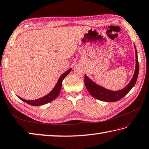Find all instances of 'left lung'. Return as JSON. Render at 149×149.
I'll use <instances>...</instances> for the list:
<instances>
[{"instance_id": "1", "label": "left lung", "mask_w": 149, "mask_h": 149, "mask_svg": "<svg viewBox=\"0 0 149 149\" xmlns=\"http://www.w3.org/2000/svg\"><path fill=\"white\" fill-rule=\"evenodd\" d=\"M134 48L136 50V66L134 74L133 77L131 79L129 84L126 86H125L123 88L119 90H116V91L107 89L95 83L94 81L87 76L86 74L84 75V84H85L86 89L88 90V92L94 98L100 101L106 102L118 101L130 92V90L134 86L137 79L138 77L139 63L136 46L134 44Z\"/></svg>"}]
</instances>
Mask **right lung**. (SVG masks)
Masks as SVG:
<instances>
[{
    "label": "right lung",
    "instance_id": "1",
    "mask_svg": "<svg viewBox=\"0 0 149 149\" xmlns=\"http://www.w3.org/2000/svg\"><path fill=\"white\" fill-rule=\"evenodd\" d=\"M71 70L72 68L68 69V70L66 71L65 73H63V74L59 77V79L57 81V83L55 84V86H54V88L52 89V91L49 92L48 94L43 96L42 97L36 99V100H24V99H22L20 97H19V98H20V100H21L22 101H24L25 103L30 104V105L32 106L43 105V104H47L49 103V102L54 101L55 99L57 98V96L59 94L61 90V87H62V82L63 79H65L66 75L71 72Z\"/></svg>",
    "mask_w": 149,
    "mask_h": 149
}]
</instances>
